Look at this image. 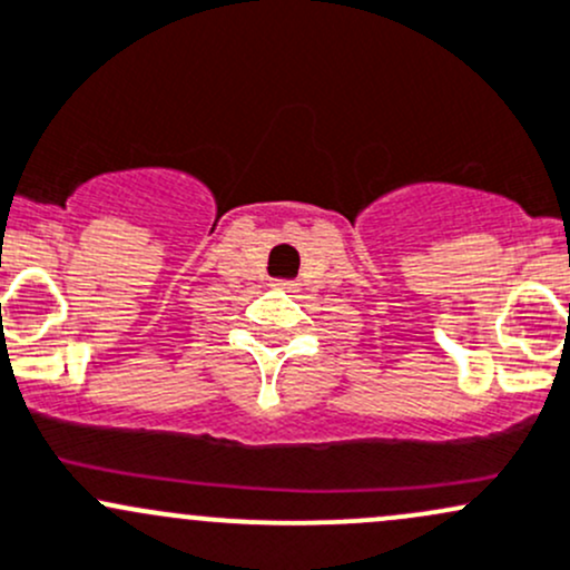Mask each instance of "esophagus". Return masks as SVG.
I'll list each match as a JSON object with an SVG mask.
<instances>
[{"instance_id":"1","label":"esophagus","mask_w":570,"mask_h":570,"mask_svg":"<svg viewBox=\"0 0 570 570\" xmlns=\"http://www.w3.org/2000/svg\"><path fill=\"white\" fill-rule=\"evenodd\" d=\"M273 286H278V289H286V292L295 289V284H292V281H281V284H273Z\"/></svg>"}]
</instances>
